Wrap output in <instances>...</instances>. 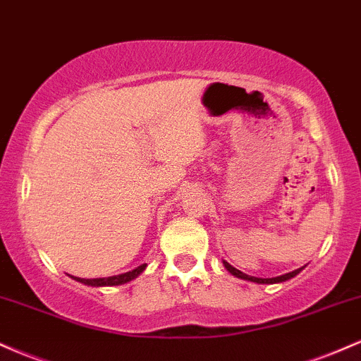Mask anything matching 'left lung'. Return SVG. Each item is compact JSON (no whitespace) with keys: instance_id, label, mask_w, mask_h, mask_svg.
<instances>
[{"instance_id":"obj_1","label":"left lung","mask_w":361,"mask_h":361,"mask_svg":"<svg viewBox=\"0 0 361 361\" xmlns=\"http://www.w3.org/2000/svg\"><path fill=\"white\" fill-rule=\"evenodd\" d=\"M224 264H225L226 271H230V273H232L233 276H237V278H240V279H247V281L259 283V285H273V283H283V281H286V279L295 278V276H297V274L300 273V271L303 269V268H298V269L291 271V273L281 274V276H276V278H256V276H249V274H245V273H242V271L235 269L233 266L228 264V262H226V261H224Z\"/></svg>"}]
</instances>
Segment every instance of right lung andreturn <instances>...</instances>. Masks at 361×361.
I'll use <instances>...</instances> for the list:
<instances>
[{"instance_id": "obj_1", "label": "right lung", "mask_w": 361, "mask_h": 361, "mask_svg": "<svg viewBox=\"0 0 361 361\" xmlns=\"http://www.w3.org/2000/svg\"><path fill=\"white\" fill-rule=\"evenodd\" d=\"M145 268H147V264H141V266H137L136 269L128 271V273L117 274V276H109V278H92V279L76 278V276H71V278L76 279V281L83 283V285H88V286H117V285H124V283L137 278L141 273H143Z\"/></svg>"}]
</instances>
